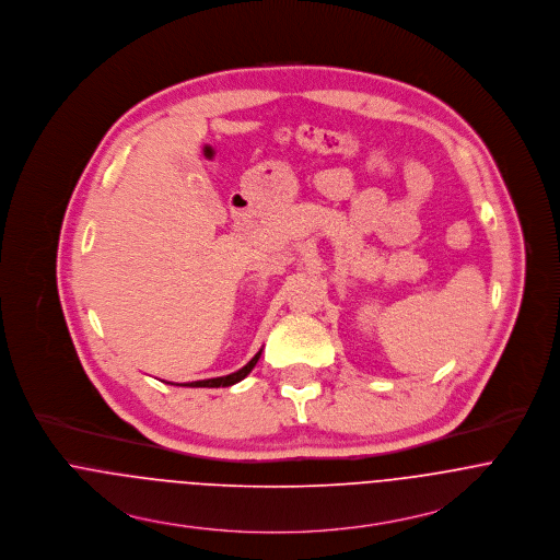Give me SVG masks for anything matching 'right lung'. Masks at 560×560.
<instances>
[{
  "mask_svg": "<svg viewBox=\"0 0 560 560\" xmlns=\"http://www.w3.org/2000/svg\"><path fill=\"white\" fill-rule=\"evenodd\" d=\"M259 357H261V350L250 359L249 363L243 368V370H238V372L230 373V375H221V377H210V380H197V382H188V384H183V386H206V388H219V386H232V384H236V382H241V380H245L247 375H249L250 370L255 368V363L259 361ZM180 386V384H178Z\"/></svg>",
  "mask_w": 560,
  "mask_h": 560,
  "instance_id": "add662e5",
  "label": "right lung"
}]
</instances>
